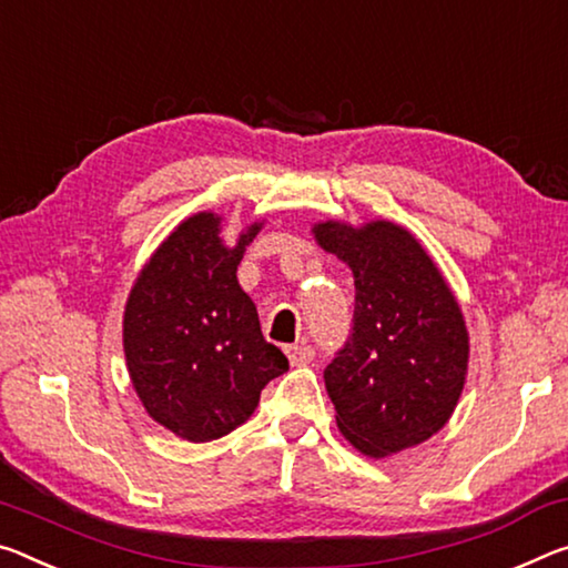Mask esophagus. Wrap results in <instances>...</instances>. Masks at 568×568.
Listing matches in <instances>:
<instances>
[{
  "instance_id": "34e87169",
  "label": "esophagus",
  "mask_w": 568,
  "mask_h": 568,
  "mask_svg": "<svg viewBox=\"0 0 568 568\" xmlns=\"http://www.w3.org/2000/svg\"><path fill=\"white\" fill-rule=\"evenodd\" d=\"M285 354L291 358L293 366H303L316 356V351H313L308 344H293V346H285Z\"/></svg>"
}]
</instances>
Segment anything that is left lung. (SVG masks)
Wrapping results in <instances>:
<instances>
[{"instance_id":"obj_1","label":"left lung","mask_w":568,"mask_h":568,"mask_svg":"<svg viewBox=\"0 0 568 568\" xmlns=\"http://www.w3.org/2000/svg\"><path fill=\"white\" fill-rule=\"evenodd\" d=\"M311 232L356 285L354 331L323 372L341 435L374 460L425 443L453 417L470 362L453 287L419 240L389 220H326Z\"/></svg>"}]
</instances>
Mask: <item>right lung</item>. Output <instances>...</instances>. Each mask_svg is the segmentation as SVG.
I'll return each instance as SVG.
<instances>
[{
  "label": "right lung",
  "instance_id": "add662e5",
  "mask_svg": "<svg viewBox=\"0 0 568 568\" xmlns=\"http://www.w3.org/2000/svg\"><path fill=\"white\" fill-rule=\"evenodd\" d=\"M265 222L224 245L222 217L179 222L133 283L123 311V354L143 409L189 443H210L250 419L260 392L287 372L267 344L237 265Z\"/></svg>",
  "mask_w": 568,
  "mask_h": 568
}]
</instances>
